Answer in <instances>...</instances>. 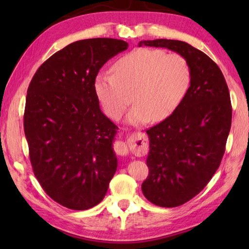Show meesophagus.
<instances>
[{
    "label": "esophagus",
    "mask_w": 249,
    "mask_h": 249,
    "mask_svg": "<svg viewBox=\"0 0 249 249\" xmlns=\"http://www.w3.org/2000/svg\"><path fill=\"white\" fill-rule=\"evenodd\" d=\"M115 151L117 155L126 156L128 154V147L123 142H119L115 144Z\"/></svg>",
    "instance_id": "esophagus-1"
}]
</instances>
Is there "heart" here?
Wrapping results in <instances>:
<instances>
[{
  "mask_svg": "<svg viewBox=\"0 0 249 249\" xmlns=\"http://www.w3.org/2000/svg\"><path fill=\"white\" fill-rule=\"evenodd\" d=\"M113 72L95 74L93 89L104 114L119 120L130 103L126 122L142 125L162 122L180 107L192 81L187 59L158 48H138L117 59Z\"/></svg>",
  "mask_w": 249,
  "mask_h": 249,
  "instance_id": "1",
  "label": "heart"
}]
</instances>
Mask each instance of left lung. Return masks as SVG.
<instances>
[{"label":"left lung","instance_id":"8db88e82","mask_svg":"<svg viewBox=\"0 0 249 249\" xmlns=\"http://www.w3.org/2000/svg\"><path fill=\"white\" fill-rule=\"evenodd\" d=\"M138 46L172 50L191 67V86L182 103L146 130L149 175L142 191L151 203L176 208L199 195L220 167L231 124L229 88L215 62L188 43L155 39Z\"/></svg>","mask_w":249,"mask_h":249}]
</instances>
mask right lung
Instances as JSON below:
<instances>
[{"instance_id": "add662e5", "label": "right lung", "mask_w": 249, "mask_h": 249, "mask_svg": "<svg viewBox=\"0 0 249 249\" xmlns=\"http://www.w3.org/2000/svg\"><path fill=\"white\" fill-rule=\"evenodd\" d=\"M127 47L114 38L74 41L48 58L29 83L24 132L34 175L68 209L99 204L116 171L119 128L101 111L93 81L105 62Z\"/></svg>"}]
</instances>
